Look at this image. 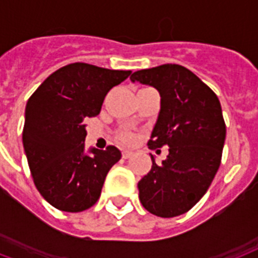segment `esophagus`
Wrapping results in <instances>:
<instances>
[{"label": "esophagus", "instance_id": "esophagus-1", "mask_svg": "<svg viewBox=\"0 0 258 258\" xmlns=\"http://www.w3.org/2000/svg\"><path fill=\"white\" fill-rule=\"evenodd\" d=\"M133 151H130V150H123V158L124 159H128V158L133 157Z\"/></svg>", "mask_w": 258, "mask_h": 258}]
</instances>
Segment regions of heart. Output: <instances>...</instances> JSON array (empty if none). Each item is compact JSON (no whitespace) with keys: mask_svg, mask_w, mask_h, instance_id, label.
Here are the masks:
<instances>
[{"mask_svg":"<svg viewBox=\"0 0 258 258\" xmlns=\"http://www.w3.org/2000/svg\"><path fill=\"white\" fill-rule=\"evenodd\" d=\"M120 139L125 142V143H131L134 141V135H131V134H121Z\"/></svg>","mask_w":258,"mask_h":258,"instance_id":"b5f03b06","label":"heart"}]
</instances>
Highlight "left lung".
Segmentation results:
<instances>
[{"mask_svg":"<svg viewBox=\"0 0 258 258\" xmlns=\"http://www.w3.org/2000/svg\"><path fill=\"white\" fill-rule=\"evenodd\" d=\"M130 80L159 92L161 109L147 145L170 147L161 165L151 155V170L138 183L139 200L154 216H180L205 196L220 167L226 138L220 100L178 64L137 71Z\"/></svg>","mask_w":258,"mask_h":258,"instance_id":"left-lung-1","label":"left lung"}]
</instances>
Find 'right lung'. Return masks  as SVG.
Returning a JSON list of instances; mask_svg holds the SVG:
<instances>
[{
	"mask_svg": "<svg viewBox=\"0 0 258 258\" xmlns=\"http://www.w3.org/2000/svg\"><path fill=\"white\" fill-rule=\"evenodd\" d=\"M130 74L74 62L48 76L29 97L22 143L34 184L53 208L78 213L99 200L121 153L115 146L87 150L84 119L99 115L107 92Z\"/></svg>",
	"mask_w": 258,
	"mask_h": 258,
	"instance_id": "obj_1",
	"label": "right lung"
}]
</instances>
